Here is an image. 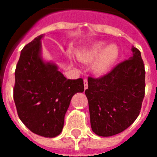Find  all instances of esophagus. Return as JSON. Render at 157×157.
Returning <instances> with one entry per match:
<instances>
[{
    "label": "esophagus",
    "mask_w": 157,
    "mask_h": 157,
    "mask_svg": "<svg viewBox=\"0 0 157 157\" xmlns=\"http://www.w3.org/2000/svg\"><path fill=\"white\" fill-rule=\"evenodd\" d=\"M88 88V82H87V79H84V89L86 90Z\"/></svg>",
    "instance_id": "34e87169"
}]
</instances>
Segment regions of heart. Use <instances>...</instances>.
Wrapping results in <instances>:
<instances>
[{"instance_id": "1", "label": "heart", "mask_w": 157, "mask_h": 157, "mask_svg": "<svg viewBox=\"0 0 157 157\" xmlns=\"http://www.w3.org/2000/svg\"><path fill=\"white\" fill-rule=\"evenodd\" d=\"M103 42L97 43L92 47L77 53V57L84 63H92V70L98 75H104L112 69L119 58L120 51L116 44L108 45Z\"/></svg>"}]
</instances>
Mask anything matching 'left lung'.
<instances>
[{"label":"left lung","mask_w":157,"mask_h":157,"mask_svg":"<svg viewBox=\"0 0 157 157\" xmlns=\"http://www.w3.org/2000/svg\"><path fill=\"white\" fill-rule=\"evenodd\" d=\"M99 78L88 77L85 91L92 131L103 137L121 133L140 114L145 97V71L140 51Z\"/></svg>","instance_id":"1"}]
</instances>
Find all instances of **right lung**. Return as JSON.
<instances>
[{
	"mask_svg": "<svg viewBox=\"0 0 157 157\" xmlns=\"http://www.w3.org/2000/svg\"><path fill=\"white\" fill-rule=\"evenodd\" d=\"M38 36L24 46L15 71L13 98L21 121L36 135L53 138L61 133L73 95L84 91L82 78L66 79L52 63L43 61Z\"/></svg>",
	"mask_w": 157,
	"mask_h": 157,
	"instance_id": "right-lung-1",
	"label": "right lung"
}]
</instances>
